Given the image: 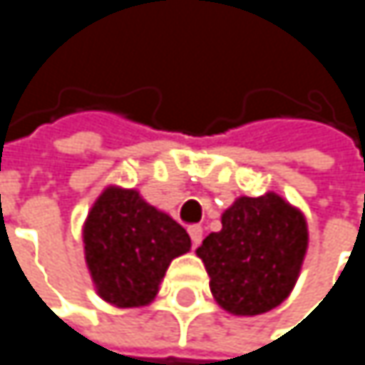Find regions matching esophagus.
<instances>
[{
    "mask_svg": "<svg viewBox=\"0 0 365 365\" xmlns=\"http://www.w3.org/2000/svg\"><path fill=\"white\" fill-rule=\"evenodd\" d=\"M187 232H190L192 245H194V247H198V245H200V241H202V228H200V226H190V228H187Z\"/></svg>",
    "mask_w": 365,
    "mask_h": 365,
    "instance_id": "esophagus-1",
    "label": "esophagus"
}]
</instances>
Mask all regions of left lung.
<instances>
[{
  "mask_svg": "<svg viewBox=\"0 0 365 365\" xmlns=\"http://www.w3.org/2000/svg\"><path fill=\"white\" fill-rule=\"evenodd\" d=\"M309 250L304 213L274 192L239 196L196 255L215 302L237 317L262 315L294 289Z\"/></svg>",
  "mask_w": 365,
  "mask_h": 365,
  "instance_id": "left-lung-1",
  "label": "left lung"
}]
</instances>
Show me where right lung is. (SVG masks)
Segmentation results:
<instances>
[{
	"label": "right lung",
	"mask_w": 365,
	"mask_h": 365,
	"mask_svg": "<svg viewBox=\"0 0 365 365\" xmlns=\"http://www.w3.org/2000/svg\"><path fill=\"white\" fill-rule=\"evenodd\" d=\"M82 241L97 294L118 309L148 307L169 264L192 247L171 215L120 185H108L93 202Z\"/></svg>",
	"instance_id": "right-lung-1"
}]
</instances>
